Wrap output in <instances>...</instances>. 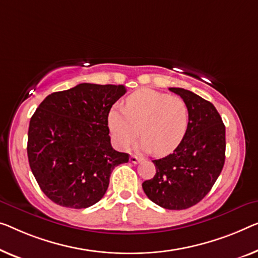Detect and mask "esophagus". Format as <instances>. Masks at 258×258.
I'll use <instances>...</instances> for the list:
<instances>
[{
	"instance_id": "esophagus-1",
	"label": "esophagus",
	"mask_w": 258,
	"mask_h": 258,
	"mask_svg": "<svg viewBox=\"0 0 258 258\" xmlns=\"http://www.w3.org/2000/svg\"><path fill=\"white\" fill-rule=\"evenodd\" d=\"M141 161H142V159H140V157H138L136 155H132V156L130 157V162L133 163V164L139 163V162H141Z\"/></svg>"
}]
</instances>
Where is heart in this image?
Instances as JSON below:
<instances>
[{
  "instance_id": "b5f03b06",
  "label": "heart",
  "mask_w": 258,
  "mask_h": 258,
  "mask_svg": "<svg viewBox=\"0 0 258 258\" xmlns=\"http://www.w3.org/2000/svg\"><path fill=\"white\" fill-rule=\"evenodd\" d=\"M107 125L119 149L127 148L140 134L144 138L142 149L154 151L157 155H168L177 148L185 136L189 109L178 96L144 88L131 94L124 107H111Z\"/></svg>"
}]
</instances>
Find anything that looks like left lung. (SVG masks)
I'll use <instances>...</instances> for the list:
<instances>
[{"label":"left lung","mask_w":258,"mask_h":258,"mask_svg":"<svg viewBox=\"0 0 258 258\" xmlns=\"http://www.w3.org/2000/svg\"><path fill=\"white\" fill-rule=\"evenodd\" d=\"M189 109V125L171 154L154 160L156 174L142 183L153 203L167 210H185L209 194L224 168L226 128L212 103L183 88H169Z\"/></svg>","instance_id":"obj_1"}]
</instances>
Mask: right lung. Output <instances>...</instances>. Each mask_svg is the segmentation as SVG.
Here are the masks:
<instances>
[{"mask_svg":"<svg viewBox=\"0 0 258 258\" xmlns=\"http://www.w3.org/2000/svg\"><path fill=\"white\" fill-rule=\"evenodd\" d=\"M124 86L81 83L48 95L31 117L30 168L41 191L60 206L87 209L101 201L114 167L130 155L111 146L107 116Z\"/></svg>","mask_w":258,"mask_h":258,"instance_id":"add662e5","label":"right lung"}]
</instances>
